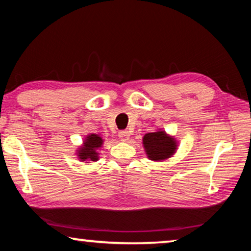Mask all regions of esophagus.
Here are the masks:
<instances>
[{
	"instance_id": "34e87169",
	"label": "esophagus",
	"mask_w": 251,
	"mask_h": 251,
	"mask_svg": "<svg viewBox=\"0 0 251 251\" xmlns=\"http://www.w3.org/2000/svg\"><path fill=\"white\" fill-rule=\"evenodd\" d=\"M118 136H120L122 142H127L129 139V131L121 130L120 133H118Z\"/></svg>"
}]
</instances>
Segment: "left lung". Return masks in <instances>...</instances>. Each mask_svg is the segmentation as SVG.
I'll list each match as a JSON object with an SVG mask.
<instances>
[{
	"instance_id": "1",
	"label": "left lung",
	"mask_w": 251,
	"mask_h": 251,
	"mask_svg": "<svg viewBox=\"0 0 251 251\" xmlns=\"http://www.w3.org/2000/svg\"><path fill=\"white\" fill-rule=\"evenodd\" d=\"M143 144L148 158L155 161L169 158L177 147L175 139L163 130L146 134L143 138Z\"/></svg>"
}]
</instances>
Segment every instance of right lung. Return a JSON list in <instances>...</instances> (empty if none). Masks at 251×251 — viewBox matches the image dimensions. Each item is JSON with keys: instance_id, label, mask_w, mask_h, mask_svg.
Segmentation results:
<instances>
[{"instance_id": "obj_1", "label": "right lung", "mask_w": 251, "mask_h": 251, "mask_svg": "<svg viewBox=\"0 0 251 251\" xmlns=\"http://www.w3.org/2000/svg\"><path fill=\"white\" fill-rule=\"evenodd\" d=\"M103 144V139L100 135L91 134L85 138L84 145L78 150V158L84 160H92L96 161L99 159V152H97V148H100Z\"/></svg>"}]
</instances>
